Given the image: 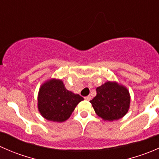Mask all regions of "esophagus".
<instances>
[{"instance_id":"esophagus-1","label":"esophagus","mask_w":159,"mask_h":159,"mask_svg":"<svg viewBox=\"0 0 159 159\" xmlns=\"http://www.w3.org/2000/svg\"><path fill=\"white\" fill-rule=\"evenodd\" d=\"M84 99H85V100H87V101H90L91 99V95L86 96V97H84Z\"/></svg>"}]
</instances>
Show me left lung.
Instances as JSON below:
<instances>
[{
	"mask_svg": "<svg viewBox=\"0 0 159 159\" xmlns=\"http://www.w3.org/2000/svg\"><path fill=\"white\" fill-rule=\"evenodd\" d=\"M96 91L97 94L90 102L99 117L111 121L126 115L130 106V94L125 86L107 81L98 87Z\"/></svg>",
	"mask_w": 159,
	"mask_h": 159,
	"instance_id": "1",
	"label": "left lung"
}]
</instances>
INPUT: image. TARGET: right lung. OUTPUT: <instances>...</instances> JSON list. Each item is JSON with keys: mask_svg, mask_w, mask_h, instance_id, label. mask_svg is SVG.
<instances>
[{"mask_svg": "<svg viewBox=\"0 0 159 159\" xmlns=\"http://www.w3.org/2000/svg\"><path fill=\"white\" fill-rule=\"evenodd\" d=\"M83 100L79 94L65 89L61 80L51 79L39 89L38 111L48 121L62 122L69 118L75 107Z\"/></svg>", "mask_w": 159, "mask_h": 159, "instance_id": "add662e5", "label": "right lung"}]
</instances>
